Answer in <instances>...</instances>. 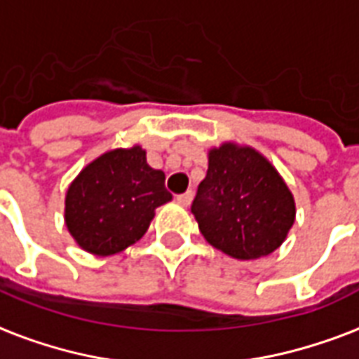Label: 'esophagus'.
<instances>
[{"mask_svg":"<svg viewBox=\"0 0 359 359\" xmlns=\"http://www.w3.org/2000/svg\"><path fill=\"white\" fill-rule=\"evenodd\" d=\"M177 201H179V203L182 205V207H190V203H191V201H194V191L188 190V191H186V194L179 196V198H177Z\"/></svg>","mask_w":359,"mask_h":359,"instance_id":"34e87169","label":"esophagus"}]
</instances>
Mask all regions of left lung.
Here are the masks:
<instances>
[{"label": "left lung", "mask_w": 359, "mask_h": 359, "mask_svg": "<svg viewBox=\"0 0 359 359\" xmlns=\"http://www.w3.org/2000/svg\"><path fill=\"white\" fill-rule=\"evenodd\" d=\"M209 169L191 203L209 245L235 259L269 256L295 222V199L259 150L226 141L209 149Z\"/></svg>", "instance_id": "8db88e82"}]
</instances>
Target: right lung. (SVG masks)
I'll use <instances>...</instances> for the list:
<instances>
[{
	"label": "right lung",
	"instance_id": "right-lung-1",
	"mask_svg": "<svg viewBox=\"0 0 359 359\" xmlns=\"http://www.w3.org/2000/svg\"><path fill=\"white\" fill-rule=\"evenodd\" d=\"M165 173L147 163L141 144L107 150L65 191V228L82 250L113 256L141 239L160 205L171 201Z\"/></svg>",
	"mask_w": 359,
	"mask_h": 359
}]
</instances>
